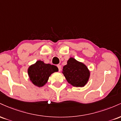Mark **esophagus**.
I'll return each mask as SVG.
<instances>
[{"label": "esophagus", "instance_id": "34e87169", "mask_svg": "<svg viewBox=\"0 0 121 121\" xmlns=\"http://www.w3.org/2000/svg\"><path fill=\"white\" fill-rule=\"evenodd\" d=\"M57 66L58 67V68H59V71L60 72L61 70V69H62V66H61L60 65H57Z\"/></svg>", "mask_w": 121, "mask_h": 121}]
</instances>
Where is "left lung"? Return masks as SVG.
<instances>
[{
	"mask_svg": "<svg viewBox=\"0 0 121 121\" xmlns=\"http://www.w3.org/2000/svg\"><path fill=\"white\" fill-rule=\"evenodd\" d=\"M62 73L68 82L76 87H84L91 75L86 65L73 57H70L67 61V64L63 66Z\"/></svg>",
	"mask_w": 121,
	"mask_h": 121,
	"instance_id": "8db88e82",
	"label": "left lung"
}]
</instances>
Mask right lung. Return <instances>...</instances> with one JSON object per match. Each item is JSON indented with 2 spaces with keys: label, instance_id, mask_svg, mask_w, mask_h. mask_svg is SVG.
<instances>
[{
  "label": "right lung",
  "instance_id": "obj_1",
  "mask_svg": "<svg viewBox=\"0 0 121 121\" xmlns=\"http://www.w3.org/2000/svg\"><path fill=\"white\" fill-rule=\"evenodd\" d=\"M58 71L59 69L55 65L45 64L43 61L38 60L29 66L28 74L32 84L40 87L47 84L49 76L52 73Z\"/></svg>",
  "mask_w": 121,
  "mask_h": 121
}]
</instances>
